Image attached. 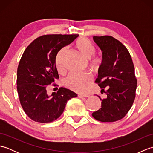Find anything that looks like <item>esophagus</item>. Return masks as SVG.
I'll list each match as a JSON object with an SVG mask.
<instances>
[{"label":"esophagus","mask_w":153,"mask_h":153,"mask_svg":"<svg viewBox=\"0 0 153 153\" xmlns=\"http://www.w3.org/2000/svg\"><path fill=\"white\" fill-rule=\"evenodd\" d=\"M89 95H78L79 98H86V97H88Z\"/></svg>","instance_id":"34e87169"}]
</instances>
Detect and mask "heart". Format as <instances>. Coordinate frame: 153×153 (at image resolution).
<instances>
[{
	"mask_svg": "<svg viewBox=\"0 0 153 153\" xmlns=\"http://www.w3.org/2000/svg\"><path fill=\"white\" fill-rule=\"evenodd\" d=\"M76 47L79 53L86 58H89L90 64L94 68H99L102 62V57L99 55L93 54L95 52V47L88 39L80 37L76 41ZM67 51L64 47L58 52L56 58V64L58 70L64 68V56ZM92 82V77L87 72H71L65 79L64 83L68 88L75 92L84 93Z\"/></svg>",
	"mask_w": 153,
	"mask_h": 153,
	"instance_id": "obj_1",
	"label": "heart"
}]
</instances>
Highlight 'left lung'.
<instances>
[{"label":"left lung","instance_id":"1","mask_svg":"<svg viewBox=\"0 0 153 153\" xmlns=\"http://www.w3.org/2000/svg\"><path fill=\"white\" fill-rule=\"evenodd\" d=\"M93 40L102 54L95 82L106 97L98 96L101 108L92 116L102 122L118 121L127 114L134 101L137 88L134 65L128 49L115 38L94 36Z\"/></svg>","mask_w":153,"mask_h":153}]
</instances>
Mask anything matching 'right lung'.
I'll list each match as a JSON object with an SVG mask.
<instances>
[{
	"label": "right lung",
	"instance_id": "1",
	"mask_svg": "<svg viewBox=\"0 0 153 153\" xmlns=\"http://www.w3.org/2000/svg\"><path fill=\"white\" fill-rule=\"evenodd\" d=\"M77 37L43 35L32 42L23 54L17 70V90L23 109L33 121H54L63 113L68 100L77 97L76 93L64 87L48 95L47 87L59 77L56 67L58 53Z\"/></svg>",
	"mask_w": 153,
	"mask_h": 153
}]
</instances>
